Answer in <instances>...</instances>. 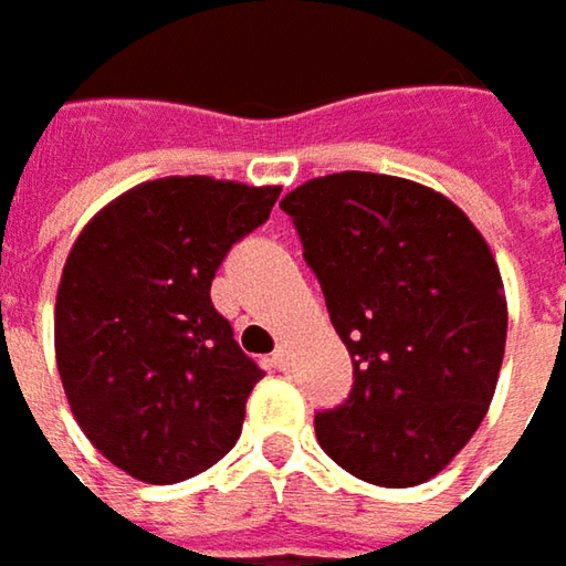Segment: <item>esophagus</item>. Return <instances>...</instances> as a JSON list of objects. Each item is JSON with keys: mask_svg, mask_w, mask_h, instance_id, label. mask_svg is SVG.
<instances>
[{"mask_svg": "<svg viewBox=\"0 0 566 566\" xmlns=\"http://www.w3.org/2000/svg\"><path fill=\"white\" fill-rule=\"evenodd\" d=\"M271 361H273V368L286 371V368H290V346H286V343H280V346L273 349Z\"/></svg>", "mask_w": 566, "mask_h": 566, "instance_id": "1", "label": "esophagus"}]
</instances>
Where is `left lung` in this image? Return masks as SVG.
Masks as SVG:
<instances>
[{
  "instance_id": "1",
  "label": "left lung",
  "mask_w": 566,
  "mask_h": 566,
  "mask_svg": "<svg viewBox=\"0 0 566 566\" xmlns=\"http://www.w3.org/2000/svg\"><path fill=\"white\" fill-rule=\"evenodd\" d=\"M280 207L353 356V394L317 412V441L361 482L422 485L475 434L501 375L507 295L485 235L441 191L380 172L317 176Z\"/></svg>"
}]
</instances>
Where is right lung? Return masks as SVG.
Segmentation results:
<instances>
[{
  "label": "right lung",
  "instance_id": "right-lung-1",
  "mask_svg": "<svg viewBox=\"0 0 566 566\" xmlns=\"http://www.w3.org/2000/svg\"><path fill=\"white\" fill-rule=\"evenodd\" d=\"M276 186L166 176L97 210L55 293V365L99 453L147 485H176L239 441L264 371L210 302L227 251L271 217Z\"/></svg>",
  "mask_w": 566,
  "mask_h": 566
}]
</instances>
